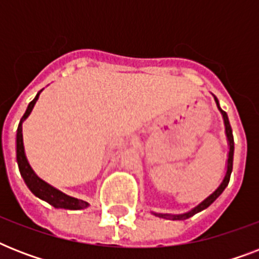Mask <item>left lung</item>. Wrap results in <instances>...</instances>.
I'll return each instance as SVG.
<instances>
[{
  "instance_id": "obj_1",
  "label": "left lung",
  "mask_w": 259,
  "mask_h": 259,
  "mask_svg": "<svg viewBox=\"0 0 259 259\" xmlns=\"http://www.w3.org/2000/svg\"><path fill=\"white\" fill-rule=\"evenodd\" d=\"M215 102H217L218 105V109L221 110L222 115H223V119H225V126H226V134H227V140H229V144H230V152H229V160H227V172H226V176L222 181V184L218 187V189L215 191L213 193H211L205 200H203L200 204L195 207L192 211H189L187 213H181V215H169V213H156L157 217L160 218H164V219H172V221H184V219H188L191 218L192 215L195 213L200 212L203 211L204 208L209 207V205L212 204L213 201L217 200L218 197L221 196L222 192L225 191V188L229 185V181H230V176H231V172H233V158H234V137H233V130H231V126H230V122H229V117H227V114L226 111L221 109V106H219V102L218 99L215 98Z\"/></svg>"
}]
</instances>
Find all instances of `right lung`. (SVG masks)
Wrapping results in <instances>:
<instances>
[{
	"label": "right lung",
	"mask_w": 259,
	"mask_h": 259,
	"mask_svg": "<svg viewBox=\"0 0 259 259\" xmlns=\"http://www.w3.org/2000/svg\"><path fill=\"white\" fill-rule=\"evenodd\" d=\"M41 93V90L38 91L37 95L34 97V99L30 102L28 107H26L25 114L22 115L21 121L18 123L17 127V164L18 168H20V173H21V176L24 177V180H25L26 185L29 187V189L32 192L36 195L37 197L42 199V200H46L47 203H50L51 205H54L55 208H64V209H82L86 208L89 203L87 201L79 200V199H75V197L67 196L64 193H62L58 189H55L54 187H51L47 183H44L42 180H40L34 172L32 170L30 165L26 161L25 153H24V144H22V121L25 119L28 115L30 114L32 109H33L34 103L38 99V95Z\"/></svg>",
	"instance_id": "right-lung-1"
}]
</instances>
